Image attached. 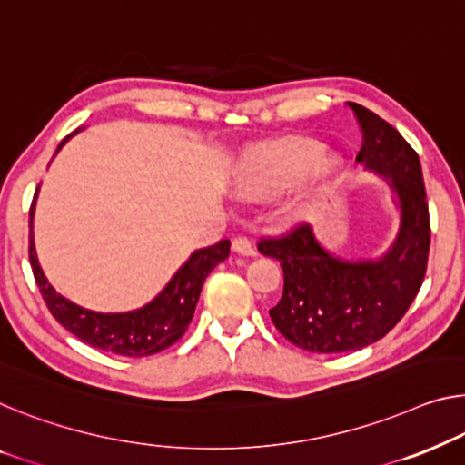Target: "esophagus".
<instances>
[{
    "mask_svg": "<svg viewBox=\"0 0 465 465\" xmlns=\"http://www.w3.org/2000/svg\"><path fill=\"white\" fill-rule=\"evenodd\" d=\"M232 248H233V252L244 254V256H254L256 254L252 242L248 240V238H244V235H238V238H233Z\"/></svg>",
    "mask_w": 465,
    "mask_h": 465,
    "instance_id": "34e87169",
    "label": "esophagus"
}]
</instances>
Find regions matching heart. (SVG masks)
Here are the masks:
<instances>
[{"label": "heart", "mask_w": 465, "mask_h": 465, "mask_svg": "<svg viewBox=\"0 0 465 465\" xmlns=\"http://www.w3.org/2000/svg\"><path fill=\"white\" fill-rule=\"evenodd\" d=\"M323 145L294 140L254 154L240 175V190L248 196H269L317 169L323 163Z\"/></svg>", "instance_id": "b5f03b06"}]
</instances>
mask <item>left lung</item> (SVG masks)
Returning <instances> with one entry per match:
<instances>
[{
	"mask_svg": "<svg viewBox=\"0 0 465 465\" xmlns=\"http://www.w3.org/2000/svg\"><path fill=\"white\" fill-rule=\"evenodd\" d=\"M361 129L357 161L391 177L401 204V230L378 262L338 261L317 244L307 223L261 235V254L283 269L280 302L269 309L280 334L309 352L363 349L386 336L418 296L430 251V214L418 152L391 123L349 102Z\"/></svg>",
	"mask_w": 465,
	"mask_h": 465,
	"instance_id": "left-lung-1",
	"label": "left lung"
}]
</instances>
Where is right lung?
Masks as SVG:
<instances>
[{
	"mask_svg": "<svg viewBox=\"0 0 465 465\" xmlns=\"http://www.w3.org/2000/svg\"><path fill=\"white\" fill-rule=\"evenodd\" d=\"M68 137L62 140L58 150ZM35 198L29 213V227H33ZM227 256H230V240H221L209 248H200L179 269L169 286L143 309L131 311V313L104 315L83 309L55 292L41 272L37 252H35L33 232H29V261L35 282H37L39 292L55 322L94 349L114 352L121 357H148L175 344L188 330L206 275Z\"/></svg>",
	"mask_w": 465,
	"mask_h": 465,
	"instance_id": "1",
	"label": "right lung"
}]
</instances>
